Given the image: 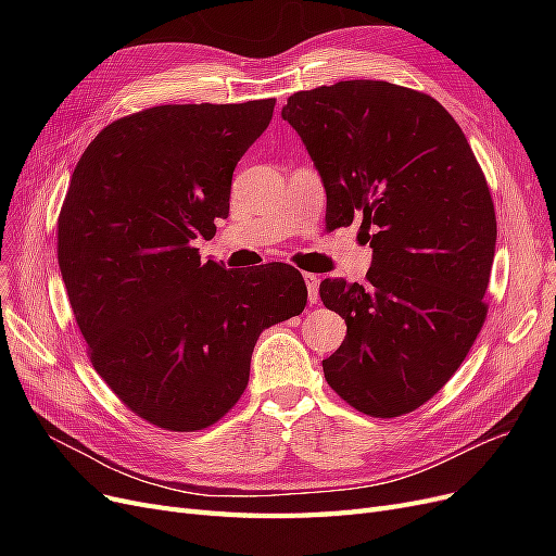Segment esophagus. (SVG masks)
I'll return each mask as SVG.
<instances>
[{
  "label": "esophagus",
  "instance_id": "esophagus-1",
  "mask_svg": "<svg viewBox=\"0 0 556 556\" xmlns=\"http://www.w3.org/2000/svg\"><path fill=\"white\" fill-rule=\"evenodd\" d=\"M304 281L308 288V302L317 304L319 302V277L313 273H304Z\"/></svg>",
  "mask_w": 556,
  "mask_h": 556
}]
</instances>
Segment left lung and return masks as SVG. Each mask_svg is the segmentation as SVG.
<instances>
[{"instance_id": "1", "label": "left lung", "mask_w": 556, "mask_h": 556, "mask_svg": "<svg viewBox=\"0 0 556 556\" xmlns=\"http://www.w3.org/2000/svg\"><path fill=\"white\" fill-rule=\"evenodd\" d=\"M327 189L333 227L361 218L374 250L365 283H319L346 336L323 361L358 413L417 410L459 369L486 319L495 210L484 173L448 110L388 80H340L288 97Z\"/></svg>"}]
</instances>
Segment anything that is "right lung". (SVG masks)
Here are the masks:
<instances>
[{
    "label": "right lung",
    "instance_id": "add662e5",
    "mask_svg": "<svg viewBox=\"0 0 556 556\" xmlns=\"http://www.w3.org/2000/svg\"><path fill=\"white\" fill-rule=\"evenodd\" d=\"M275 99L155 105L105 126L80 155L58 216V263L87 358L130 413L162 430L223 419L254 344L304 311L298 268L202 261L229 214L231 175Z\"/></svg>",
    "mask_w": 556,
    "mask_h": 556
}]
</instances>
